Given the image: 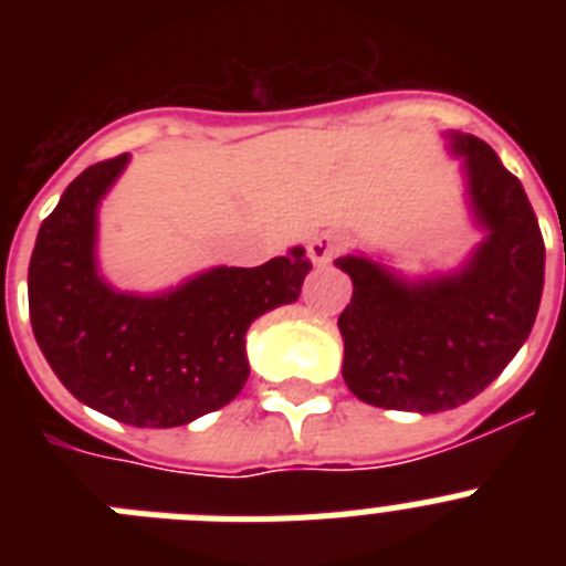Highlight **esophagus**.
<instances>
[{"instance_id": "34e87169", "label": "esophagus", "mask_w": 566, "mask_h": 566, "mask_svg": "<svg viewBox=\"0 0 566 566\" xmlns=\"http://www.w3.org/2000/svg\"><path fill=\"white\" fill-rule=\"evenodd\" d=\"M339 252V234L323 232L308 243V258H312L314 266H328Z\"/></svg>"}]
</instances>
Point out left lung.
I'll return each mask as SVG.
<instances>
[{
    "instance_id": "left-lung-1",
    "label": "left lung",
    "mask_w": 566,
    "mask_h": 566,
    "mask_svg": "<svg viewBox=\"0 0 566 566\" xmlns=\"http://www.w3.org/2000/svg\"><path fill=\"white\" fill-rule=\"evenodd\" d=\"M464 158V192L484 238L457 272L408 280L365 254L334 260L354 283L339 314L343 379L388 411L439 413L482 394L518 354L544 289V240L522 181L470 133H448Z\"/></svg>"
}]
</instances>
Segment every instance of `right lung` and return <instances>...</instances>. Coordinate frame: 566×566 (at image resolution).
<instances>
[{
    "label": "right lung",
    "instance_id": "right-lung-1",
    "mask_svg": "<svg viewBox=\"0 0 566 566\" xmlns=\"http://www.w3.org/2000/svg\"><path fill=\"white\" fill-rule=\"evenodd\" d=\"M129 155L93 164L42 221L28 269L30 326L78 402L133 428H178L249 379L247 332L300 297L306 249L263 266H214L161 294L118 292L96 260L98 203Z\"/></svg>",
    "mask_w": 566,
    "mask_h": 566
}]
</instances>
